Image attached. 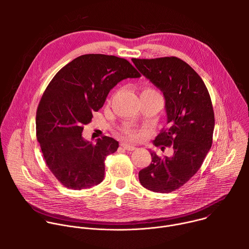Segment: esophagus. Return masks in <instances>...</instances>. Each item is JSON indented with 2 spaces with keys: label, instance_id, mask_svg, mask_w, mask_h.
Returning a JSON list of instances; mask_svg holds the SVG:
<instances>
[{
  "label": "esophagus",
  "instance_id": "1",
  "mask_svg": "<svg viewBox=\"0 0 249 249\" xmlns=\"http://www.w3.org/2000/svg\"><path fill=\"white\" fill-rule=\"evenodd\" d=\"M121 146H122V148H124L126 151H134V150H136V147H135V146L129 145V144H126V143H122Z\"/></svg>",
  "mask_w": 249,
  "mask_h": 249
}]
</instances>
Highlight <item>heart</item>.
Here are the masks:
<instances>
[{"label": "heart", "mask_w": 249, "mask_h": 249, "mask_svg": "<svg viewBox=\"0 0 249 249\" xmlns=\"http://www.w3.org/2000/svg\"><path fill=\"white\" fill-rule=\"evenodd\" d=\"M146 90H152V91H155V90H153V89H145L144 91H146ZM124 132L130 137V138H132V139H138V138H140L141 137V133L140 132H138L137 130H134V129H130V128H127V129H125L124 130Z\"/></svg>", "instance_id": "b5f03b06"}]
</instances>
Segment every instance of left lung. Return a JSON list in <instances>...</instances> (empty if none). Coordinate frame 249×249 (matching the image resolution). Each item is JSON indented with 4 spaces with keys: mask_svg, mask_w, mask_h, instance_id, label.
Here are the masks:
<instances>
[{
    "mask_svg": "<svg viewBox=\"0 0 249 249\" xmlns=\"http://www.w3.org/2000/svg\"><path fill=\"white\" fill-rule=\"evenodd\" d=\"M132 61L164 96L167 128L154 144L173 148L170 158L160 159L151 152L152 162L140 170L139 180L151 191L169 193L199 170L212 147L215 115L211 97L200 76L179 58Z\"/></svg>",
    "mask_w": 249,
    "mask_h": 249,
    "instance_id": "8db88e82",
    "label": "left lung"
}]
</instances>
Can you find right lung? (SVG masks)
<instances>
[{"instance_id":"right-lung-1","label":"right lung","mask_w":249,"mask_h":249,"mask_svg":"<svg viewBox=\"0 0 249 249\" xmlns=\"http://www.w3.org/2000/svg\"><path fill=\"white\" fill-rule=\"evenodd\" d=\"M140 77L123 58L87 54L67 64L52 79L37 107L36 136L46 164L65 187L81 190L103 180L105 158L119 144L106 136L92 144L83 138V126L118 83Z\"/></svg>"}]
</instances>
